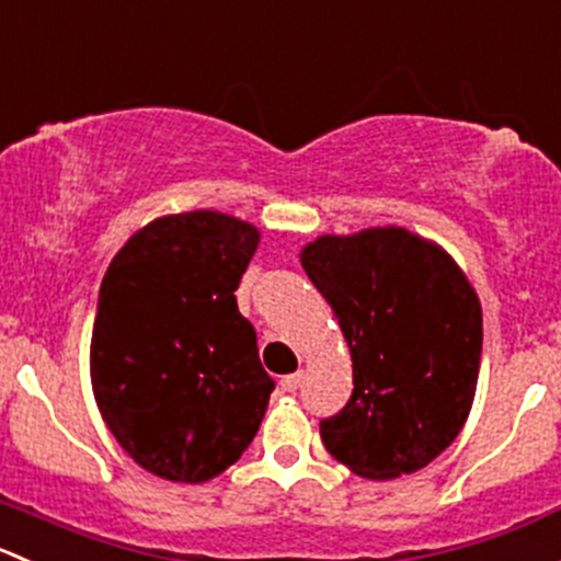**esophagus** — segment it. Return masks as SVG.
Returning a JSON list of instances; mask_svg holds the SVG:
<instances>
[{"label":"esophagus","mask_w":561,"mask_h":561,"mask_svg":"<svg viewBox=\"0 0 561 561\" xmlns=\"http://www.w3.org/2000/svg\"><path fill=\"white\" fill-rule=\"evenodd\" d=\"M301 380H304V373H293V375H285V378L279 380V386H282V391H287V394H290V391H296L298 386H301Z\"/></svg>","instance_id":"1"}]
</instances>
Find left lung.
Returning a JSON list of instances; mask_svg holds the SVG:
<instances>
[{"mask_svg": "<svg viewBox=\"0 0 561 561\" xmlns=\"http://www.w3.org/2000/svg\"><path fill=\"white\" fill-rule=\"evenodd\" d=\"M301 265L351 347L353 394L320 422L353 474L394 480L438 458L463 431L482 356V307L438 243L402 227L320 236Z\"/></svg>", "mask_w": 561, "mask_h": 561, "instance_id": "left-lung-1", "label": "left lung"}]
</instances>
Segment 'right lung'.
Wrapping results in <instances>:
<instances>
[{"label": "right lung", "mask_w": 561, "mask_h": 561, "mask_svg": "<svg viewBox=\"0 0 561 561\" xmlns=\"http://www.w3.org/2000/svg\"><path fill=\"white\" fill-rule=\"evenodd\" d=\"M260 230L219 210L161 216L114 254L98 293V411L150 474L208 482L257 436L274 380L236 290Z\"/></svg>", "instance_id": "obj_1"}]
</instances>
